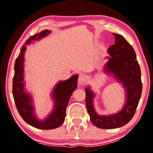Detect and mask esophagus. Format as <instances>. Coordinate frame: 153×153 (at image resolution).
<instances>
[{"mask_svg":"<svg viewBox=\"0 0 153 153\" xmlns=\"http://www.w3.org/2000/svg\"><path fill=\"white\" fill-rule=\"evenodd\" d=\"M86 80H87V76L86 75L84 74H81L79 75V85H83L84 84V83L86 82Z\"/></svg>","mask_w":153,"mask_h":153,"instance_id":"34e87169","label":"esophagus"}]
</instances>
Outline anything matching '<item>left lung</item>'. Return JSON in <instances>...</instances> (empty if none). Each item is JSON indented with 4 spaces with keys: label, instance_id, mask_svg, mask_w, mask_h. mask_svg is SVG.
<instances>
[{
    "label": "left lung",
    "instance_id": "8db88e82",
    "mask_svg": "<svg viewBox=\"0 0 153 153\" xmlns=\"http://www.w3.org/2000/svg\"><path fill=\"white\" fill-rule=\"evenodd\" d=\"M115 45L107 51L111 57L104 67L106 73L111 74L125 89L126 101L120 111L109 116H100L93 106L95 94L89 88L85 89V104L93 124L101 129H115L124 126L135 114L142 93L141 69L132 47L122 35L113 33Z\"/></svg>",
    "mask_w": 153,
    "mask_h": 153
}]
</instances>
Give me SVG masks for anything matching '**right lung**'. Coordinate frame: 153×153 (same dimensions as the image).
Listing matches in <instances>:
<instances>
[{
	"mask_svg": "<svg viewBox=\"0 0 153 153\" xmlns=\"http://www.w3.org/2000/svg\"><path fill=\"white\" fill-rule=\"evenodd\" d=\"M51 30H45L38 34L31 36L22 47L20 53L14 63V76L12 81V94L16 108L22 118L31 126L41 129H52L60 126L65 120L66 108L68 105L73 91L77 88L78 75H74L66 81H59L54 87L52 97L54 100V108L51 113L44 120H39L35 115L32 97L25 91L24 82V54L26 45H30L33 40H39L47 36Z\"/></svg>",
	"mask_w": 153,
	"mask_h": 153,
	"instance_id": "add662e5",
	"label": "right lung"
}]
</instances>
